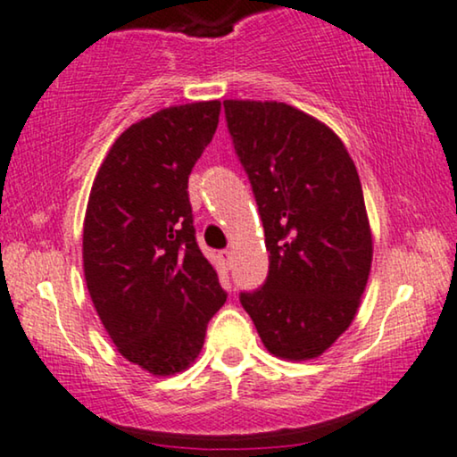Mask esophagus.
<instances>
[{"instance_id": "1", "label": "esophagus", "mask_w": 457, "mask_h": 457, "mask_svg": "<svg viewBox=\"0 0 457 457\" xmlns=\"http://www.w3.org/2000/svg\"><path fill=\"white\" fill-rule=\"evenodd\" d=\"M219 259H221L225 268H229V263H232V251L223 248V251H219Z\"/></svg>"}]
</instances>
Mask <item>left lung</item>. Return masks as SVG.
I'll list each match as a JSON object with an SVG mask.
<instances>
[{
	"mask_svg": "<svg viewBox=\"0 0 457 457\" xmlns=\"http://www.w3.org/2000/svg\"><path fill=\"white\" fill-rule=\"evenodd\" d=\"M270 253L268 278L242 291L265 348L308 361L331 348L361 303L373 240L348 149L312 115L276 101H223Z\"/></svg>",
	"mask_w": 457,
	"mask_h": 457,
	"instance_id": "1",
	"label": "left lung"
}]
</instances>
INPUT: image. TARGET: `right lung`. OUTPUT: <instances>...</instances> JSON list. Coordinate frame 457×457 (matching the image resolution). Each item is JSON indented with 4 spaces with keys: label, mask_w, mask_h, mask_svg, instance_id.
I'll return each instance as SVG.
<instances>
[{
    "label": "right lung",
    "mask_w": 457,
    "mask_h": 457,
    "mask_svg": "<svg viewBox=\"0 0 457 457\" xmlns=\"http://www.w3.org/2000/svg\"><path fill=\"white\" fill-rule=\"evenodd\" d=\"M221 103L162 109L126 129L103 160L84 219V276L126 361L175 375L200 354L228 299L195 242L187 181Z\"/></svg>",
    "instance_id": "right-lung-1"
}]
</instances>
